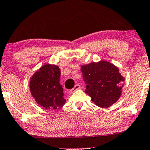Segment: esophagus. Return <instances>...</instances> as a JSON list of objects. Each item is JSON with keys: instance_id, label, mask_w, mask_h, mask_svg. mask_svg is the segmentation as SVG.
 Segmentation results:
<instances>
[{"instance_id": "esophagus-1", "label": "esophagus", "mask_w": 150, "mask_h": 150, "mask_svg": "<svg viewBox=\"0 0 150 150\" xmlns=\"http://www.w3.org/2000/svg\"><path fill=\"white\" fill-rule=\"evenodd\" d=\"M80 88H81V85H79V84H77V85H76L74 86V87L73 89H71L70 90V92H71V93H74V92L76 91V90L79 89Z\"/></svg>"}]
</instances>
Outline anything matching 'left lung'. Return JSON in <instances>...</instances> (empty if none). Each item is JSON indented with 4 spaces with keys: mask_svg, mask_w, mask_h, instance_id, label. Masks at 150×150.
Segmentation results:
<instances>
[{
    "mask_svg": "<svg viewBox=\"0 0 150 150\" xmlns=\"http://www.w3.org/2000/svg\"><path fill=\"white\" fill-rule=\"evenodd\" d=\"M86 85L85 92L91 101L101 108H108L120 99L125 78L112 63L101 60L81 65Z\"/></svg>",
    "mask_w": 150,
    "mask_h": 150,
    "instance_id": "1",
    "label": "left lung"
}]
</instances>
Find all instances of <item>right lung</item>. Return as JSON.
<instances>
[{
    "mask_svg": "<svg viewBox=\"0 0 150 150\" xmlns=\"http://www.w3.org/2000/svg\"><path fill=\"white\" fill-rule=\"evenodd\" d=\"M61 70L56 65L46 63L30 78L29 89L37 103L46 109L61 108L65 104L59 79Z\"/></svg>",
    "mask_w": 150,
    "mask_h": 150,
    "instance_id": "right-lung-1",
    "label": "right lung"
}]
</instances>
